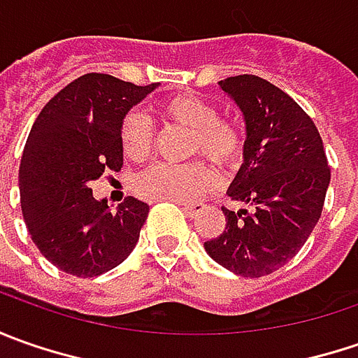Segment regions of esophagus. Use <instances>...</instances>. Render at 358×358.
<instances>
[{"label":"esophagus","instance_id":"obj_1","mask_svg":"<svg viewBox=\"0 0 358 358\" xmlns=\"http://www.w3.org/2000/svg\"><path fill=\"white\" fill-rule=\"evenodd\" d=\"M203 203H183V211H185L189 217H195V215H199L203 211Z\"/></svg>","mask_w":358,"mask_h":358}]
</instances>
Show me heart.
<instances>
[{
	"label": "heart",
	"mask_w": 358,
	"mask_h": 358,
	"mask_svg": "<svg viewBox=\"0 0 358 358\" xmlns=\"http://www.w3.org/2000/svg\"><path fill=\"white\" fill-rule=\"evenodd\" d=\"M159 115L191 133L189 153H201L221 169L233 167L241 157V131L225 119H217L211 103L193 95L169 97L159 105ZM125 157L143 161L151 153V127L141 113H129L121 125ZM215 173L201 161L157 163L137 177V191L147 199L193 201L211 189Z\"/></svg>",
	"instance_id": "1"
}]
</instances>
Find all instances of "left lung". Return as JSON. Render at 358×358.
<instances>
[{
    "mask_svg": "<svg viewBox=\"0 0 358 358\" xmlns=\"http://www.w3.org/2000/svg\"><path fill=\"white\" fill-rule=\"evenodd\" d=\"M243 113V165L231 199L249 205L225 213V229L205 251L231 273L263 277L291 261L319 223L331 183L323 139L285 91L257 76L219 81Z\"/></svg>",
    "mask_w": 358,
    "mask_h": 358,
    "instance_id": "8db88e82",
    "label": "left lung"
}]
</instances>
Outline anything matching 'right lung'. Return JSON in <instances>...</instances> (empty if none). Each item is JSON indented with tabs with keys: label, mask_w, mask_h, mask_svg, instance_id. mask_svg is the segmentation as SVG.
Listing matches in <instances>:
<instances>
[{
	"label": "right lung",
	"mask_w": 358,
	"mask_h": 358,
	"mask_svg": "<svg viewBox=\"0 0 358 358\" xmlns=\"http://www.w3.org/2000/svg\"><path fill=\"white\" fill-rule=\"evenodd\" d=\"M159 83L105 73L77 77L41 109L20 165L21 211L41 255L69 275L97 277L135 249L149 205L127 197L115 211L91 181L123 165L121 125Z\"/></svg>",
	"instance_id": "right-lung-1"
}]
</instances>
